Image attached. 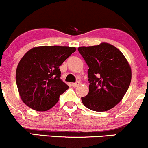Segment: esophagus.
<instances>
[{
    "mask_svg": "<svg viewBox=\"0 0 148 148\" xmlns=\"http://www.w3.org/2000/svg\"><path fill=\"white\" fill-rule=\"evenodd\" d=\"M79 84H80L79 82H76V83H73V84H72V87L76 88V87H77L78 86H79Z\"/></svg>",
    "mask_w": 148,
    "mask_h": 148,
    "instance_id": "34e87169",
    "label": "esophagus"
}]
</instances>
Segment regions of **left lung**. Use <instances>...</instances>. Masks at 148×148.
Segmentation results:
<instances>
[{
    "label": "left lung",
    "mask_w": 148,
    "mask_h": 148,
    "mask_svg": "<svg viewBox=\"0 0 148 148\" xmlns=\"http://www.w3.org/2000/svg\"><path fill=\"white\" fill-rule=\"evenodd\" d=\"M78 51L89 67V92L81 97L84 105L95 111L113 108L130 87L132 70L127 59L116 47L104 42Z\"/></svg>",
    "instance_id": "left-lung-1"
}]
</instances>
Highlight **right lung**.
I'll list each match as a JSON object with an SVG mask.
<instances>
[{
    "mask_svg": "<svg viewBox=\"0 0 148 148\" xmlns=\"http://www.w3.org/2000/svg\"><path fill=\"white\" fill-rule=\"evenodd\" d=\"M76 51L75 47L41 46L28 51L18 62L16 82L21 99L37 111H46L69 88L60 79L59 67Z\"/></svg>",
    "mask_w": 148,
    "mask_h": 148,
    "instance_id": "obj_1",
    "label": "right lung"
}]
</instances>
